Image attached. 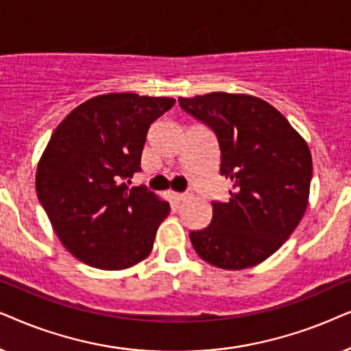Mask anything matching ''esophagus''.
Instances as JSON below:
<instances>
[{
  "label": "esophagus",
  "mask_w": 351,
  "mask_h": 351,
  "mask_svg": "<svg viewBox=\"0 0 351 351\" xmlns=\"http://www.w3.org/2000/svg\"><path fill=\"white\" fill-rule=\"evenodd\" d=\"M189 197L188 193H173V199L176 200V202H183V200H186Z\"/></svg>",
  "instance_id": "1"
}]
</instances>
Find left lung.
Listing matches in <instances>:
<instances>
[{
  "label": "left lung",
  "mask_w": 351,
  "mask_h": 351,
  "mask_svg": "<svg viewBox=\"0 0 351 351\" xmlns=\"http://www.w3.org/2000/svg\"><path fill=\"white\" fill-rule=\"evenodd\" d=\"M178 102L212 128L221 151L219 173L232 183L226 202H212V223L191 231L194 250L223 269L261 263L289 239L306 210L313 176L306 141L260 97L210 93Z\"/></svg>",
  "instance_id": "left-lung-1"
}]
</instances>
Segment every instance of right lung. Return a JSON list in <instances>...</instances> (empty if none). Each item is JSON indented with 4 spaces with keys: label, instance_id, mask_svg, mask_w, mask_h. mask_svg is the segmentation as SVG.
I'll list each match as a JSON object with an SVG mask.
<instances>
[{
    "label": "right lung",
    "instance_id": "right-lung-1",
    "mask_svg": "<svg viewBox=\"0 0 351 351\" xmlns=\"http://www.w3.org/2000/svg\"><path fill=\"white\" fill-rule=\"evenodd\" d=\"M173 106L171 97L110 93L75 107L54 130L36 168V194L75 258L125 269L151 254L170 205L125 181L141 171L151 123Z\"/></svg>",
    "mask_w": 351,
    "mask_h": 351
}]
</instances>
